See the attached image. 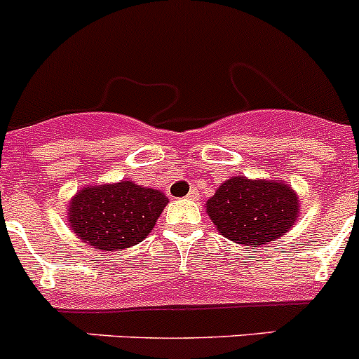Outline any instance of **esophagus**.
Segmentation results:
<instances>
[{"mask_svg": "<svg viewBox=\"0 0 359 359\" xmlns=\"http://www.w3.org/2000/svg\"><path fill=\"white\" fill-rule=\"evenodd\" d=\"M187 200H193V201H198L200 200V193H198L196 189L189 191V194H187Z\"/></svg>", "mask_w": 359, "mask_h": 359, "instance_id": "esophagus-1", "label": "esophagus"}]
</instances>
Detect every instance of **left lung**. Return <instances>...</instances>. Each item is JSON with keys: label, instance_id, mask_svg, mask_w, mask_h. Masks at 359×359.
Listing matches in <instances>:
<instances>
[{"label": "left lung", "instance_id": "1", "mask_svg": "<svg viewBox=\"0 0 359 359\" xmlns=\"http://www.w3.org/2000/svg\"><path fill=\"white\" fill-rule=\"evenodd\" d=\"M207 212L222 236L257 249L290 231L300 207L286 182L240 175L219 186L207 201Z\"/></svg>", "mask_w": 359, "mask_h": 359}]
</instances>
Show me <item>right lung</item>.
I'll list each match as a JSON object with an SVG mask.
<instances>
[{
    "instance_id": "add662e5",
    "label": "right lung",
    "mask_w": 359,
    "mask_h": 359,
    "mask_svg": "<svg viewBox=\"0 0 359 359\" xmlns=\"http://www.w3.org/2000/svg\"><path fill=\"white\" fill-rule=\"evenodd\" d=\"M168 198L131 180L89 186L73 196L68 224L87 245L117 250L137 245L154 228Z\"/></svg>"
}]
</instances>
